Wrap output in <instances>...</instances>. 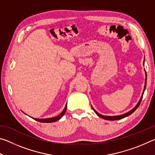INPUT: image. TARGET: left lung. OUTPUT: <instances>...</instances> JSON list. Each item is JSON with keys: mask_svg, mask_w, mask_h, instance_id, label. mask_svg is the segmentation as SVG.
<instances>
[{"mask_svg": "<svg viewBox=\"0 0 155 155\" xmlns=\"http://www.w3.org/2000/svg\"><path fill=\"white\" fill-rule=\"evenodd\" d=\"M146 78H147V76H146V80H145V85H144V89H143V93H142V95H141V98L140 99V101H139L138 103L137 104V105H136L134 108H133V109H131L130 111H128L127 113H126V114H122V115H115V116H107V115H103L101 114H98V112H97L96 111H95V110L94 109V108L92 107L93 110L94 111V112L96 113V115H98V116L102 117V118H103L104 120H121L122 118H124V117L128 116V115H130V114H132L133 112H134L136 109H137L138 108V107L140 106V104L141 103V100H142V98H143V93H144V91H145L146 90Z\"/></svg>", "mask_w": 155, "mask_h": 155, "instance_id": "1", "label": "left lung"}]
</instances>
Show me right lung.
I'll list each match as a JSON object with an SVG mask.
<instances>
[{"label":"right lung","mask_w":155,"mask_h":155,"mask_svg":"<svg viewBox=\"0 0 155 155\" xmlns=\"http://www.w3.org/2000/svg\"><path fill=\"white\" fill-rule=\"evenodd\" d=\"M66 109H67V104L65 105V108L64 109V111H63L61 114H60L59 115H57L56 117H51V118H46V119H39V118H33L32 117L33 119H34L36 121H38V122H44V123H49V122H56L57 120H59V119H61V117L64 116V115L65 114V111H66Z\"/></svg>","instance_id":"obj_1"}]
</instances>
